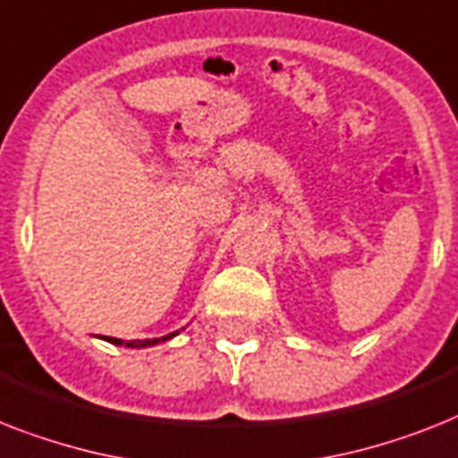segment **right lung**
I'll return each mask as SVG.
<instances>
[{"label": "right lung", "instance_id": "right-lung-1", "mask_svg": "<svg viewBox=\"0 0 458 458\" xmlns=\"http://www.w3.org/2000/svg\"><path fill=\"white\" fill-rule=\"evenodd\" d=\"M178 332L174 334H166V336H159V338H143V341H126V348H148V345H155V344H162V341H169V338L176 336ZM110 344L114 345H122V338H107Z\"/></svg>", "mask_w": 458, "mask_h": 458}]
</instances>
